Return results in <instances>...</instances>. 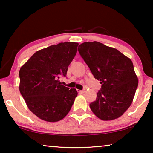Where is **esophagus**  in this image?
I'll use <instances>...</instances> for the list:
<instances>
[{
  "instance_id": "34e87169",
  "label": "esophagus",
  "mask_w": 153,
  "mask_h": 153,
  "mask_svg": "<svg viewBox=\"0 0 153 153\" xmlns=\"http://www.w3.org/2000/svg\"><path fill=\"white\" fill-rule=\"evenodd\" d=\"M77 92H78L79 93H84L85 92V90H77Z\"/></svg>"
}]
</instances>
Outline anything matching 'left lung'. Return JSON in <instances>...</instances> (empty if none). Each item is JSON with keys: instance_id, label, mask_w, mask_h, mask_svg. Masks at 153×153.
<instances>
[{"instance_id": "8db88e82", "label": "left lung", "mask_w": 153, "mask_h": 153, "mask_svg": "<svg viewBox=\"0 0 153 153\" xmlns=\"http://www.w3.org/2000/svg\"><path fill=\"white\" fill-rule=\"evenodd\" d=\"M78 51L102 84L90 104L92 111L104 121L120 117L131 105L138 87L132 61L117 49L97 41L81 44Z\"/></svg>"}]
</instances>
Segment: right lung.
Here are the masks:
<instances>
[{
  "instance_id": "right-lung-1",
  "label": "right lung",
  "mask_w": 153,
  "mask_h": 153,
  "mask_svg": "<svg viewBox=\"0 0 153 153\" xmlns=\"http://www.w3.org/2000/svg\"><path fill=\"white\" fill-rule=\"evenodd\" d=\"M77 46L78 43L69 42L50 46L36 52L21 67V94L29 109L41 120L60 121L74 104L76 89L69 90L59 79L66 76Z\"/></svg>"
}]
</instances>
